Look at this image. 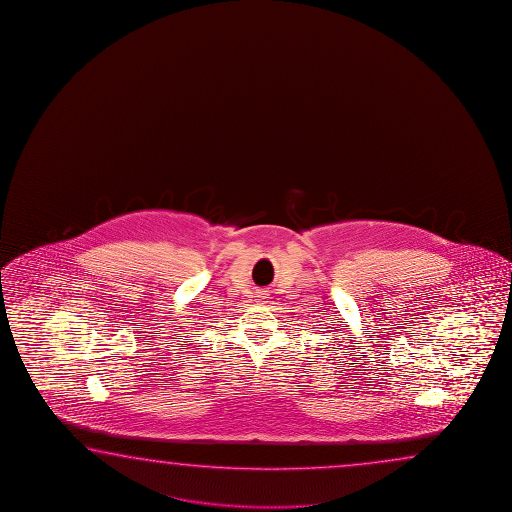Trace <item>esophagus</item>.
Returning a JSON list of instances; mask_svg holds the SVG:
<instances>
[{
	"mask_svg": "<svg viewBox=\"0 0 512 512\" xmlns=\"http://www.w3.org/2000/svg\"><path fill=\"white\" fill-rule=\"evenodd\" d=\"M260 297H265V295H263V294H260Z\"/></svg>",
	"mask_w": 512,
	"mask_h": 512,
	"instance_id": "34e87169",
	"label": "esophagus"
}]
</instances>
